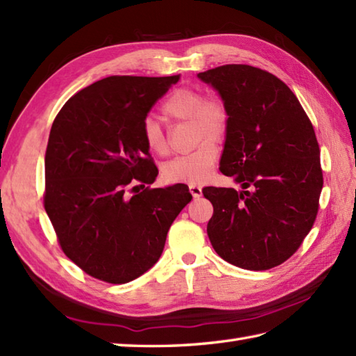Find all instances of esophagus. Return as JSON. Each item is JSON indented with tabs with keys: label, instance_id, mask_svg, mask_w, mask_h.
Returning <instances> with one entry per match:
<instances>
[{
	"label": "esophagus",
	"instance_id": "obj_1",
	"mask_svg": "<svg viewBox=\"0 0 356 356\" xmlns=\"http://www.w3.org/2000/svg\"><path fill=\"white\" fill-rule=\"evenodd\" d=\"M190 193L194 199H197L202 195V188L197 185H190Z\"/></svg>",
	"mask_w": 356,
	"mask_h": 356
}]
</instances>
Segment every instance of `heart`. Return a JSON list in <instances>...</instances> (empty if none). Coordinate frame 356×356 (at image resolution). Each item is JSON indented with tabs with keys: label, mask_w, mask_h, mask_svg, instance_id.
Returning a JSON list of instances; mask_svg holds the SVG:
<instances>
[{
	"label": "heart",
	"mask_w": 356,
	"mask_h": 356,
	"mask_svg": "<svg viewBox=\"0 0 356 356\" xmlns=\"http://www.w3.org/2000/svg\"><path fill=\"white\" fill-rule=\"evenodd\" d=\"M163 115L171 120H190L194 142L199 143L191 153L171 159L162 166V177L170 184H200L217 161L214 143H223L231 127L228 107L216 97H207L195 88H179L163 104ZM142 139L156 156L170 153V142L162 127L153 118L142 124Z\"/></svg>",
	"instance_id": "obj_1"
}]
</instances>
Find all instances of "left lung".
Instances as JSON below:
<instances>
[{
	"instance_id": "obj_1",
	"label": "left lung",
	"mask_w": 356,
	"mask_h": 356,
	"mask_svg": "<svg viewBox=\"0 0 356 356\" xmlns=\"http://www.w3.org/2000/svg\"><path fill=\"white\" fill-rule=\"evenodd\" d=\"M231 113L220 171L241 186H207L208 237L216 252L249 270L275 268L297 252L318 214L320 147L297 96L274 74L246 64L199 73Z\"/></svg>"
}]
</instances>
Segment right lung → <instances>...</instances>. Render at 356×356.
Wrapping results in <instances>:
<instances>
[{
	"instance_id": "add662e5",
	"label": "right lung",
	"mask_w": 356,
	"mask_h": 356,
	"mask_svg": "<svg viewBox=\"0 0 356 356\" xmlns=\"http://www.w3.org/2000/svg\"><path fill=\"white\" fill-rule=\"evenodd\" d=\"M176 76H108L59 110L45 149L44 208L64 254L102 282L124 284L154 266L193 195L149 188L157 166L142 139L148 111Z\"/></svg>"
}]
</instances>
